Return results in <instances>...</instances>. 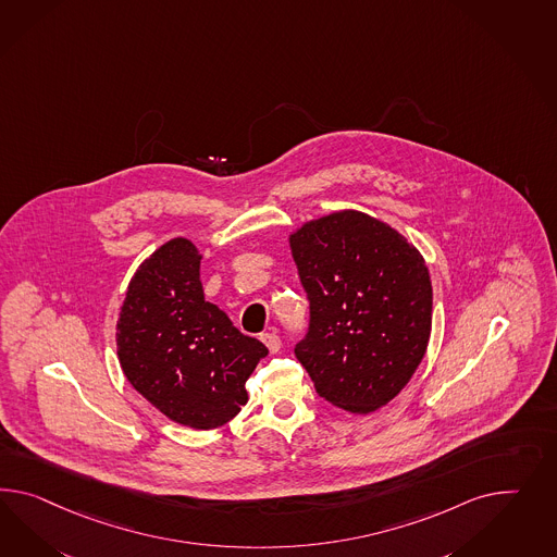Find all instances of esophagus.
<instances>
[{
	"label": "esophagus",
	"instance_id": "esophagus-1",
	"mask_svg": "<svg viewBox=\"0 0 557 557\" xmlns=\"http://www.w3.org/2000/svg\"><path fill=\"white\" fill-rule=\"evenodd\" d=\"M261 343L268 346V350H270L271 355L280 352V348H282V341H280V336H277L275 332H263V334H261Z\"/></svg>",
	"mask_w": 557,
	"mask_h": 557
}]
</instances>
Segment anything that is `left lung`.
<instances>
[{
    "mask_svg": "<svg viewBox=\"0 0 557 557\" xmlns=\"http://www.w3.org/2000/svg\"><path fill=\"white\" fill-rule=\"evenodd\" d=\"M287 240L310 298V331L294 352L318 395L359 416L387 406L432 332V280L418 247L355 209L306 221Z\"/></svg>",
    "mask_w": 557,
    "mask_h": 557,
    "instance_id": "obj_1",
    "label": "left lung"
}]
</instances>
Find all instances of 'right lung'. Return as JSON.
I'll list each match as a JSON object with an SVG mask.
<instances>
[{"label":"right lung","instance_id":"obj_1","mask_svg":"<svg viewBox=\"0 0 557 557\" xmlns=\"http://www.w3.org/2000/svg\"><path fill=\"white\" fill-rule=\"evenodd\" d=\"M200 251L176 237L137 268L121 304V371L168 420L214 430L247 404L245 383L268 348L205 300Z\"/></svg>","mask_w":557,"mask_h":557}]
</instances>
